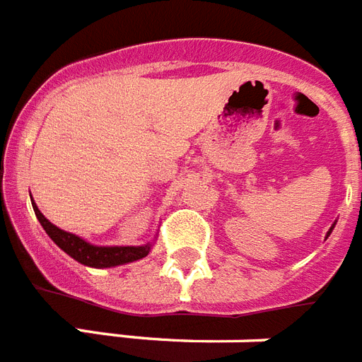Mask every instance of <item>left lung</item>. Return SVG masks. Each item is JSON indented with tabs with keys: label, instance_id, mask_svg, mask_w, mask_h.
Returning <instances> with one entry per match:
<instances>
[{
	"label": "left lung",
	"instance_id": "1",
	"mask_svg": "<svg viewBox=\"0 0 362 362\" xmlns=\"http://www.w3.org/2000/svg\"><path fill=\"white\" fill-rule=\"evenodd\" d=\"M334 226H337V222H332V226H331V228H329V231H327V235H325V239H327V237H329V235H331V231H332V230H334Z\"/></svg>",
	"mask_w": 362,
	"mask_h": 362
}]
</instances>
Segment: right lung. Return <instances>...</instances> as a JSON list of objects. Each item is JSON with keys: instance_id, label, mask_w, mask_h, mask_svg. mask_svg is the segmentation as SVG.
<instances>
[{"instance_id": "add662e5", "label": "right lung", "mask_w": 362, "mask_h": 362, "mask_svg": "<svg viewBox=\"0 0 362 362\" xmlns=\"http://www.w3.org/2000/svg\"><path fill=\"white\" fill-rule=\"evenodd\" d=\"M31 205H33V211L35 215H37V218H39L40 226L45 228V231L48 233V237H50L52 241L56 243L63 252H66L72 259H76L78 263H82L86 267H117V265L138 262V259L146 258L147 254L151 252L153 243L140 245V247H99V245L88 243L86 239H82V237L74 235L71 231H65L62 230V228H57L56 224H52V222L40 213L33 199H31Z\"/></svg>"}]
</instances>
